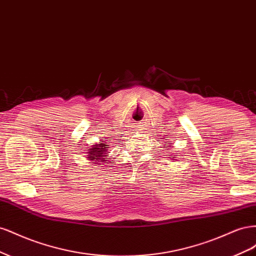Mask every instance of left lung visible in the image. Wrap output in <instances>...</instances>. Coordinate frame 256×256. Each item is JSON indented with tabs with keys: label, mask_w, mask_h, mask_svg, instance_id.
<instances>
[{
	"label": "left lung",
	"mask_w": 256,
	"mask_h": 256,
	"mask_svg": "<svg viewBox=\"0 0 256 256\" xmlns=\"http://www.w3.org/2000/svg\"><path fill=\"white\" fill-rule=\"evenodd\" d=\"M173 158H174V157H173Z\"/></svg>",
	"instance_id": "1"
}]
</instances>
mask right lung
Masks as SVG:
<instances>
[{
	"label": "right lung",
	"instance_id": "add662e5",
	"mask_svg": "<svg viewBox=\"0 0 256 256\" xmlns=\"http://www.w3.org/2000/svg\"><path fill=\"white\" fill-rule=\"evenodd\" d=\"M108 148L109 147H106V141H100L98 144H95L92 146V148L88 150V154H86V158H88V160L90 161H94V162H90V164H98L99 162L100 164H102V162H106L104 158L106 156H108Z\"/></svg>",
	"mask_w": 256,
	"mask_h": 256
}]
</instances>
